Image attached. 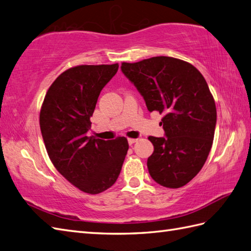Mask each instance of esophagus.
Returning <instances> with one entry per match:
<instances>
[{"label": "esophagus", "instance_id": "obj_1", "mask_svg": "<svg viewBox=\"0 0 251 251\" xmlns=\"http://www.w3.org/2000/svg\"><path fill=\"white\" fill-rule=\"evenodd\" d=\"M137 142V139H133V138H128V143H129V145H132L133 143Z\"/></svg>", "mask_w": 251, "mask_h": 251}]
</instances>
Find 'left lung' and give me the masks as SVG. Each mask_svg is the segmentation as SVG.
Masks as SVG:
<instances>
[{"label":"left lung","instance_id":"1","mask_svg":"<svg viewBox=\"0 0 251 251\" xmlns=\"http://www.w3.org/2000/svg\"><path fill=\"white\" fill-rule=\"evenodd\" d=\"M150 112L164 113L166 137H149L154 152L148 159L150 176L168 188H179L200 172L212 149L216 106L202 74L190 63L154 56L122 63Z\"/></svg>","mask_w":251,"mask_h":251}]
</instances>
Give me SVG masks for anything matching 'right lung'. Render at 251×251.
<instances>
[{"mask_svg": "<svg viewBox=\"0 0 251 251\" xmlns=\"http://www.w3.org/2000/svg\"><path fill=\"white\" fill-rule=\"evenodd\" d=\"M118 69V63L67 69L50 85L40 109V130L52 164L69 183L90 195L116 182L128 151L125 137L104 141L86 136L100 91Z\"/></svg>", "mask_w": 251, "mask_h": 251, "instance_id": "add662e5", "label": "right lung"}]
</instances>
